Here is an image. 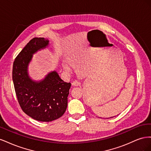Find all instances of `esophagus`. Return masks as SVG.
<instances>
[{
    "label": "esophagus",
    "mask_w": 151,
    "mask_h": 151,
    "mask_svg": "<svg viewBox=\"0 0 151 151\" xmlns=\"http://www.w3.org/2000/svg\"><path fill=\"white\" fill-rule=\"evenodd\" d=\"M72 85L73 86H79L81 85V83H80L79 81H74L72 83Z\"/></svg>",
    "instance_id": "1"
}]
</instances>
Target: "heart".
Wrapping results in <instances>:
<instances>
[{"label":"heart","mask_w":151,"mask_h":151,"mask_svg":"<svg viewBox=\"0 0 151 151\" xmlns=\"http://www.w3.org/2000/svg\"><path fill=\"white\" fill-rule=\"evenodd\" d=\"M63 68H64V69L66 71H69L70 68H69V67H68V65L67 64H65V63H64V64L63 65Z\"/></svg>","instance_id":"1"}]
</instances>
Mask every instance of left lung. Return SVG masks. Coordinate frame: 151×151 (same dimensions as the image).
Returning a JSON list of instances; mask_svg holds the SVG:
<instances>
[{
  "mask_svg": "<svg viewBox=\"0 0 151 151\" xmlns=\"http://www.w3.org/2000/svg\"><path fill=\"white\" fill-rule=\"evenodd\" d=\"M113 116H112V117H110V118H113Z\"/></svg>",
  "mask_w": 151,
  "mask_h": 151,
  "instance_id": "8db88e82",
  "label": "left lung"
}]
</instances>
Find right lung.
Instances as JSON below:
<instances>
[{
	"mask_svg": "<svg viewBox=\"0 0 151 151\" xmlns=\"http://www.w3.org/2000/svg\"><path fill=\"white\" fill-rule=\"evenodd\" d=\"M49 45V40L34 38L18 54L13 63L12 81L21 108L27 115L40 122H52L61 117L67 107L71 84L55 71L40 81L32 79L28 67L33 55Z\"/></svg>",
	"mask_w": 151,
	"mask_h": 151,
	"instance_id": "obj_1",
	"label": "right lung"
}]
</instances>
